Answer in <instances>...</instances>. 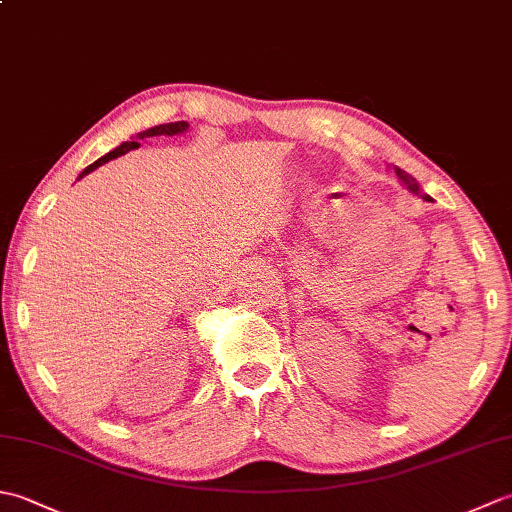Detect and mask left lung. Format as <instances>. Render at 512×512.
I'll use <instances>...</instances> for the list:
<instances>
[{"label":"left lung","instance_id":"1","mask_svg":"<svg viewBox=\"0 0 512 512\" xmlns=\"http://www.w3.org/2000/svg\"><path fill=\"white\" fill-rule=\"evenodd\" d=\"M396 169V176H398V180L405 184V187L411 191V193H416V195H420V184H418V180L411 176V173H407V171H402V169H398V167H394ZM427 200H431L429 195H427Z\"/></svg>","mask_w":512,"mask_h":512}]
</instances>
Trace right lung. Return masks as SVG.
<instances>
[{"instance_id":"1","label":"right lung","mask_w":512,"mask_h":512,"mask_svg":"<svg viewBox=\"0 0 512 512\" xmlns=\"http://www.w3.org/2000/svg\"><path fill=\"white\" fill-rule=\"evenodd\" d=\"M187 127H189V123L187 121H176V123H165V125H156V127H151V129H147V132H140L136 138H149V136H176V134H182V132H187ZM140 147V143H136V140H127V143H123L121 147H116L114 151H110V154H105L103 158H99L96 162H92V165L85 169L79 178H83V176H88L90 171H94L96 167H101V165H105V162H110V160H114V158H118V156H123V154H127L129 149H138Z\"/></svg>"}]
</instances>
